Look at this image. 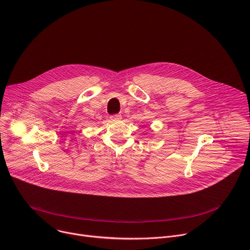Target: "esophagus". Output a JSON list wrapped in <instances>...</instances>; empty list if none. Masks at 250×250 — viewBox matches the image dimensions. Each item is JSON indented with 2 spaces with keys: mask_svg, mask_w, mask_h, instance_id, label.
Wrapping results in <instances>:
<instances>
[{
  "mask_svg": "<svg viewBox=\"0 0 250 250\" xmlns=\"http://www.w3.org/2000/svg\"><path fill=\"white\" fill-rule=\"evenodd\" d=\"M110 119H111L112 121H119V120L122 119V116L119 115V114H116V115H112V116L110 117Z\"/></svg>",
  "mask_w": 250,
  "mask_h": 250,
  "instance_id": "obj_1",
  "label": "esophagus"
}]
</instances>
